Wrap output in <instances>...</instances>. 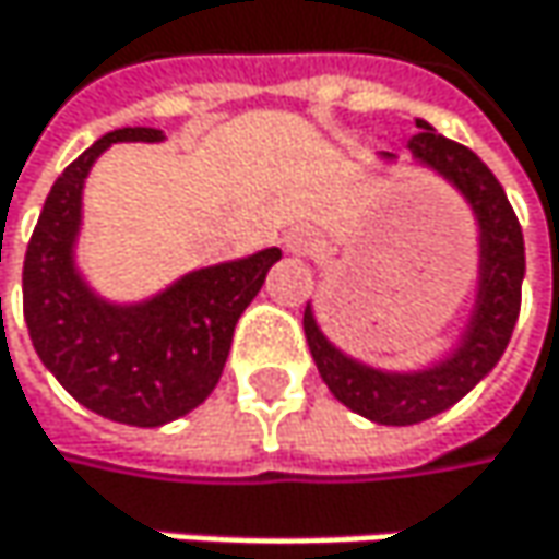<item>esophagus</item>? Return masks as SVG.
<instances>
[{"instance_id":"1","label":"esophagus","mask_w":559,"mask_h":559,"mask_svg":"<svg viewBox=\"0 0 559 559\" xmlns=\"http://www.w3.org/2000/svg\"><path fill=\"white\" fill-rule=\"evenodd\" d=\"M284 246H287V252H294V255H310V252L320 246V239H317V233H313L310 226H297V229H290V233L284 236Z\"/></svg>"}]
</instances>
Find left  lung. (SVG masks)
Wrapping results in <instances>:
<instances>
[{"mask_svg":"<svg viewBox=\"0 0 559 559\" xmlns=\"http://www.w3.org/2000/svg\"><path fill=\"white\" fill-rule=\"evenodd\" d=\"M417 129L420 132L407 142L411 155L440 170L447 180H453L479 216V246H483L479 297L456 353L424 372H411V376L379 372L343 356L320 333L310 307L304 310L307 346L326 389L349 411L389 427L420 424L447 411L492 372V366L502 359L504 346L514 333L518 310H521V281H524V236L499 177L466 145L437 135L420 119Z\"/></svg>","mask_w":559,"mask_h":559,"instance_id":"8db88e82","label":"left lung"}]
</instances>
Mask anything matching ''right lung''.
Masks as SVG:
<instances>
[{
	"instance_id": "right-lung-1",
	"label": "right lung",
	"mask_w": 559,
	"mask_h": 559,
	"mask_svg": "<svg viewBox=\"0 0 559 559\" xmlns=\"http://www.w3.org/2000/svg\"><path fill=\"white\" fill-rule=\"evenodd\" d=\"M162 139L158 129H116L67 165L45 200L22 269L25 323L38 359L83 407L132 427H162L210 397L242 310L281 259V249H265L200 269L135 307L106 304L83 284L73 242L86 174L112 142Z\"/></svg>"
}]
</instances>
